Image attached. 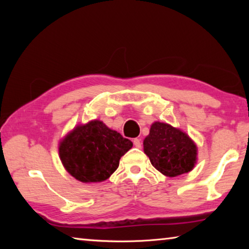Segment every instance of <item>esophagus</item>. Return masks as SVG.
<instances>
[{"label": "esophagus", "mask_w": 249, "mask_h": 249, "mask_svg": "<svg viewBox=\"0 0 249 249\" xmlns=\"http://www.w3.org/2000/svg\"><path fill=\"white\" fill-rule=\"evenodd\" d=\"M133 142H134V146L137 147V148H141V147H142V142H141L140 138H134Z\"/></svg>", "instance_id": "esophagus-1"}]
</instances>
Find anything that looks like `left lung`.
Instances as JSON below:
<instances>
[{"label": "left lung", "mask_w": 249, "mask_h": 249, "mask_svg": "<svg viewBox=\"0 0 249 249\" xmlns=\"http://www.w3.org/2000/svg\"><path fill=\"white\" fill-rule=\"evenodd\" d=\"M144 151L156 169L171 178L191 171L196 162L195 142L182 130L160 122L150 126Z\"/></svg>", "instance_id": "8db88e82"}]
</instances>
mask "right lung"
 Here are the masks:
<instances>
[{"instance_id":"add662e5","label":"right lung","mask_w":249,"mask_h":249,"mask_svg":"<svg viewBox=\"0 0 249 249\" xmlns=\"http://www.w3.org/2000/svg\"><path fill=\"white\" fill-rule=\"evenodd\" d=\"M133 142L103 122L78 125L59 144V157L69 174L84 183L102 182L120 165Z\"/></svg>"}]
</instances>
